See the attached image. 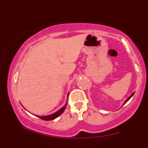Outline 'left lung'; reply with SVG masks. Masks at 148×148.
Masks as SVG:
<instances>
[{"instance_id":"1","label":"left lung","mask_w":148,"mask_h":148,"mask_svg":"<svg viewBox=\"0 0 148 148\" xmlns=\"http://www.w3.org/2000/svg\"><path fill=\"white\" fill-rule=\"evenodd\" d=\"M133 95H134V93H133V94H132V95H130V97H128V98H127V100H126V101H125V103H126V102H127V101H129V99H130V98H131V97H132V96H133Z\"/></svg>"}]
</instances>
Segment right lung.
I'll return each instance as SVG.
<instances>
[{
  "label": "right lung",
  "instance_id": "obj_1",
  "mask_svg": "<svg viewBox=\"0 0 148 148\" xmlns=\"http://www.w3.org/2000/svg\"><path fill=\"white\" fill-rule=\"evenodd\" d=\"M66 106H67V103H66V104L64 105V106L62 107V108H60V109L58 111H57L56 113H53V114H52V115H47V116H42V117L37 116V117H38V118H40V119H42V120H53V119L56 118L57 117H58L60 114H62V112L64 111V109H65Z\"/></svg>",
  "mask_w": 148,
  "mask_h": 148
}]
</instances>
